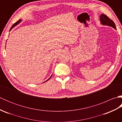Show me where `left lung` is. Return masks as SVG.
<instances>
[{
  "label": "left lung",
  "instance_id": "obj_1",
  "mask_svg": "<svg viewBox=\"0 0 122 122\" xmlns=\"http://www.w3.org/2000/svg\"><path fill=\"white\" fill-rule=\"evenodd\" d=\"M100 20L101 25L110 26L111 27L114 28L115 30H116V28L114 22L112 20H111L107 15H105L104 14H102L100 15Z\"/></svg>",
  "mask_w": 122,
  "mask_h": 122
}]
</instances>
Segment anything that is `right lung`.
Segmentation results:
<instances>
[{
    "label": "right lung",
    "mask_w": 122,
    "mask_h": 122,
    "mask_svg": "<svg viewBox=\"0 0 122 122\" xmlns=\"http://www.w3.org/2000/svg\"><path fill=\"white\" fill-rule=\"evenodd\" d=\"M21 21H22V20H21V19H19V20H18V21H17L16 22H15V24H14V25H12V26H11V28H10V30H11V29H12V28H14V27H15V26H16V25H18V24H19L20 22H21ZM51 76H50V77H49V79H48L47 80H46V81H45V82H44L43 83H45V82H46V81H48V80H49V79H50V77H51Z\"/></svg>",
    "instance_id": "obj_1"
}]
</instances>
